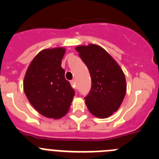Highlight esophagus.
I'll list each match as a JSON object with an SVG mask.
<instances>
[{"instance_id": "obj_1", "label": "esophagus", "mask_w": 159, "mask_h": 159, "mask_svg": "<svg viewBox=\"0 0 159 159\" xmlns=\"http://www.w3.org/2000/svg\"><path fill=\"white\" fill-rule=\"evenodd\" d=\"M71 87L73 88V89L77 90V87H76V85H75V80H72L71 81Z\"/></svg>"}]
</instances>
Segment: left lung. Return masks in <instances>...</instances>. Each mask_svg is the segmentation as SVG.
I'll return each instance as SVG.
<instances>
[{"instance_id": "obj_1", "label": "left lung", "mask_w": 159, "mask_h": 159, "mask_svg": "<svg viewBox=\"0 0 159 159\" xmlns=\"http://www.w3.org/2000/svg\"><path fill=\"white\" fill-rule=\"evenodd\" d=\"M75 49L92 78V88L84 97L88 109L98 118L109 117L119 109L126 95V79L121 67L96 44L78 46Z\"/></svg>"}]
</instances>
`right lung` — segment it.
I'll use <instances>...</instances> for the list:
<instances>
[{
	"label": "right lung",
	"mask_w": 159,
	"mask_h": 159,
	"mask_svg": "<svg viewBox=\"0 0 159 159\" xmlns=\"http://www.w3.org/2000/svg\"><path fill=\"white\" fill-rule=\"evenodd\" d=\"M63 48L44 49L31 62L24 80V91L42 116L60 119L68 111L75 92L64 76Z\"/></svg>",
	"instance_id": "obj_1"
}]
</instances>
